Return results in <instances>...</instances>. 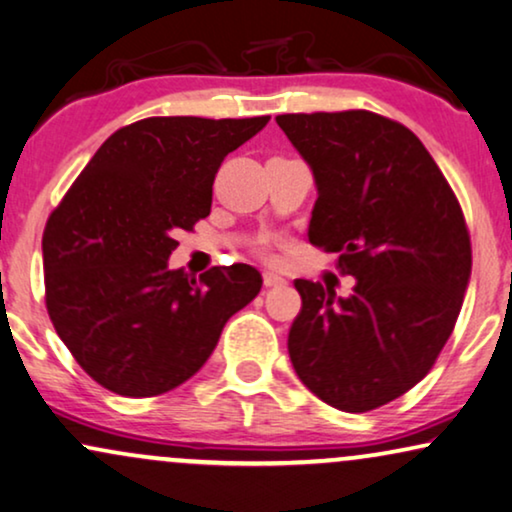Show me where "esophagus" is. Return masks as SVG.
I'll return each mask as SVG.
<instances>
[{
    "instance_id": "1",
    "label": "esophagus",
    "mask_w": 512,
    "mask_h": 512,
    "mask_svg": "<svg viewBox=\"0 0 512 512\" xmlns=\"http://www.w3.org/2000/svg\"><path fill=\"white\" fill-rule=\"evenodd\" d=\"M262 278H264V286L267 288H276V286H283V283H286V278L274 274V271H264Z\"/></svg>"
}]
</instances>
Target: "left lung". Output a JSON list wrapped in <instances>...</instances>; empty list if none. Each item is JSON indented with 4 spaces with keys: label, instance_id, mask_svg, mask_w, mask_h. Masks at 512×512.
Listing matches in <instances>:
<instances>
[{
    "label": "left lung",
    "instance_id": "8db88e82",
    "mask_svg": "<svg viewBox=\"0 0 512 512\" xmlns=\"http://www.w3.org/2000/svg\"><path fill=\"white\" fill-rule=\"evenodd\" d=\"M314 174L309 243L338 252L352 295L297 278L288 352L297 378L340 411L401 397L428 375L470 283L461 205L411 129L368 111L278 115Z\"/></svg>",
    "mask_w": 512,
    "mask_h": 512
}]
</instances>
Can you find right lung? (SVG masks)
Returning <instances> with one entry per match:
<instances>
[{
  "label": "right lung",
  "instance_id": "right-lung-1",
  "mask_svg": "<svg viewBox=\"0 0 512 512\" xmlns=\"http://www.w3.org/2000/svg\"><path fill=\"white\" fill-rule=\"evenodd\" d=\"M269 122L146 118L103 141L42 236L47 309L96 383L155 397L196 375L262 288L250 264L170 269L179 231L210 215L222 160Z\"/></svg>",
  "mask_w": 512,
  "mask_h": 512
}]
</instances>
